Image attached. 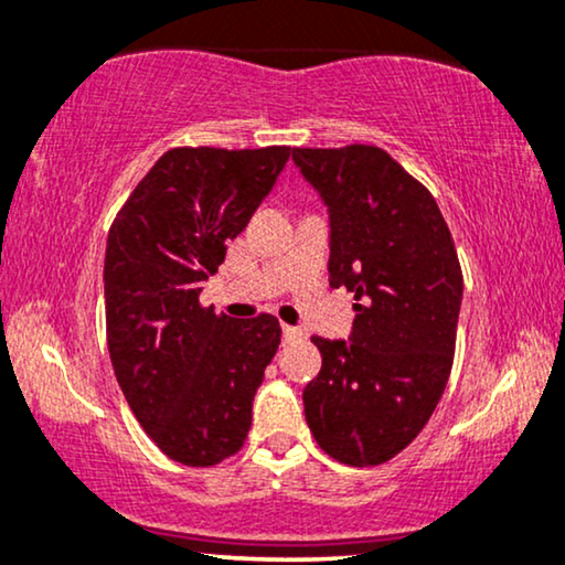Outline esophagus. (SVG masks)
I'll list each match as a JSON object with an SVG mask.
<instances>
[{
	"mask_svg": "<svg viewBox=\"0 0 565 565\" xmlns=\"http://www.w3.org/2000/svg\"><path fill=\"white\" fill-rule=\"evenodd\" d=\"M281 335H284V341H291V339H299L302 331H299V328H295V326H281Z\"/></svg>",
	"mask_w": 565,
	"mask_h": 565,
	"instance_id": "esophagus-1",
	"label": "esophagus"
}]
</instances>
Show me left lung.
<instances>
[{
  "label": "left lung",
  "mask_w": 565,
  "mask_h": 565,
  "mask_svg": "<svg viewBox=\"0 0 565 565\" xmlns=\"http://www.w3.org/2000/svg\"><path fill=\"white\" fill-rule=\"evenodd\" d=\"M328 211V284L354 291L349 341L312 335L323 367L302 391L318 446L375 467L409 446L454 365L463 278L438 203L375 146L295 148Z\"/></svg>",
  "instance_id": "8db88e82"
}]
</instances>
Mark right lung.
I'll return each instance as SVG.
<instances>
[{
    "mask_svg": "<svg viewBox=\"0 0 565 565\" xmlns=\"http://www.w3.org/2000/svg\"><path fill=\"white\" fill-rule=\"evenodd\" d=\"M258 151L171 148L142 177L106 239V339L142 430L169 459L213 467L237 454L274 360V316L234 320L198 297L289 161Z\"/></svg>",
    "mask_w": 565,
    "mask_h": 565,
    "instance_id": "add662e5",
    "label": "right lung"
}]
</instances>
